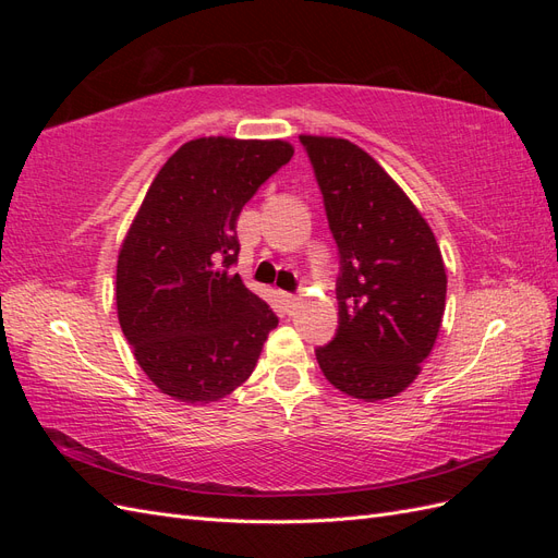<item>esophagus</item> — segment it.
<instances>
[{"instance_id":"34e87169","label":"esophagus","mask_w":558,"mask_h":558,"mask_svg":"<svg viewBox=\"0 0 558 558\" xmlns=\"http://www.w3.org/2000/svg\"><path fill=\"white\" fill-rule=\"evenodd\" d=\"M281 298H283V302H286V305H289V307H293L295 302H298V295H293V293H281Z\"/></svg>"}]
</instances>
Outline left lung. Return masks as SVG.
Segmentation results:
<instances>
[{
	"label": "left lung",
	"instance_id": "8db88e82",
	"mask_svg": "<svg viewBox=\"0 0 558 558\" xmlns=\"http://www.w3.org/2000/svg\"><path fill=\"white\" fill-rule=\"evenodd\" d=\"M340 251L337 332L316 349L326 379L365 402L408 388L440 332L447 272L412 199L349 140L300 134Z\"/></svg>",
	"mask_w": 558,
	"mask_h": 558
}]
</instances>
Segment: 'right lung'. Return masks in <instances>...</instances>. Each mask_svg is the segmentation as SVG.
Segmentation results:
<instances>
[{
  "mask_svg": "<svg viewBox=\"0 0 558 558\" xmlns=\"http://www.w3.org/2000/svg\"><path fill=\"white\" fill-rule=\"evenodd\" d=\"M293 146L199 137L162 165L125 234L116 307L134 359L165 396L216 402L242 386L279 318L232 265L238 218Z\"/></svg>",
  "mask_w": 558,
  "mask_h": 558,
  "instance_id": "obj_1",
  "label": "right lung"
}]
</instances>
